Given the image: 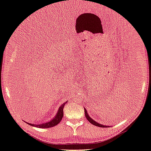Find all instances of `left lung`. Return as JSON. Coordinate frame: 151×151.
Listing matches in <instances>:
<instances>
[{
  "label": "left lung",
  "mask_w": 151,
  "mask_h": 151,
  "mask_svg": "<svg viewBox=\"0 0 151 151\" xmlns=\"http://www.w3.org/2000/svg\"><path fill=\"white\" fill-rule=\"evenodd\" d=\"M84 113H85V116H86V118H87V120H88L91 123H92L93 125H95V126H97V127H103V128H106V127H109V126H106V125H101L100 124V123L96 122V121H94V120H93L92 118H91L89 115L88 114V111H87V110L86 109V108H84Z\"/></svg>",
  "instance_id": "1"
}]
</instances>
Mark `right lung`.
Masks as SVG:
<instances>
[{"instance_id": "obj_1", "label": "right lung", "mask_w": 151, "mask_h": 151, "mask_svg": "<svg viewBox=\"0 0 151 151\" xmlns=\"http://www.w3.org/2000/svg\"><path fill=\"white\" fill-rule=\"evenodd\" d=\"M67 101L65 102L64 103L62 104L60 107H59L55 116L53 119L50 120V122H47L43 123H40V124H32V123H28L26 122H25L27 123V124H29L31 126L40 128V129H47V128H51V127H55V125H58L62 119L63 116V107H64V105L67 103Z\"/></svg>"}]
</instances>
